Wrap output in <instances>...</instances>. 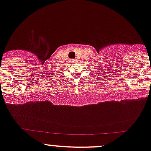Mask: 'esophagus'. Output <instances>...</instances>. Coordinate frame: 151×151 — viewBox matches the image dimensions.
I'll return each mask as SVG.
<instances>
[{
	"instance_id": "34e87169",
	"label": "esophagus",
	"mask_w": 151,
	"mask_h": 151,
	"mask_svg": "<svg viewBox=\"0 0 151 151\" xmlns=\"http://www.w3.org/2000/svg\"><path fill=\"white\" fill-rule=\"evenodd\" d=\"M71 62H72V63H74V60H71Z\"/></svg>"
}]
</instances>
